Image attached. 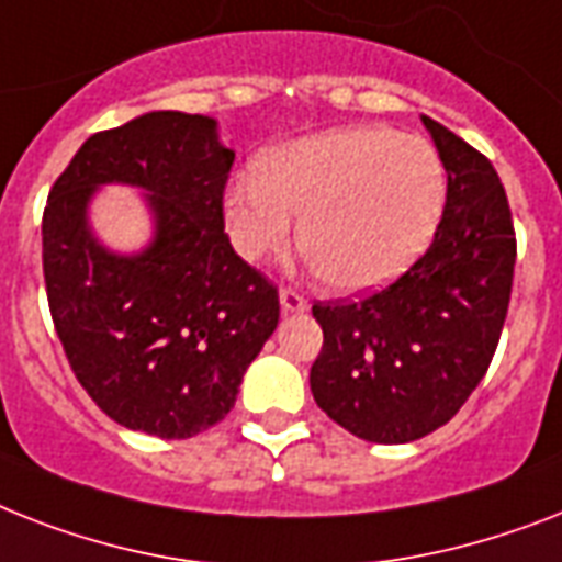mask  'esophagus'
Returning <instances> with one entry per match:
<instances>
[{
    "mask_svg": "<svg viewBox=\"0 0 562 562\" xmlns=\"http://www.w3.org/2000/svg\"><path fill=\"white\" fill-rule=\"evenodd\" d=\"M280 305L285 314H303L308 312V300L294 289H280Z\"/></svg>",
    "mask_w": 562,
    "mask_h": 562,
    "instance_id": "34e87169",
    "label": "esophagus"
}]
</instances>
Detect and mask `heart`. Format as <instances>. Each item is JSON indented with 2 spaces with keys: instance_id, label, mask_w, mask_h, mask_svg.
<instances>
[{
  "instance_id": "heart-1",
  "label": "heart",
  "mask_w": 562,
  "mask_h": 562,
  "mask_svg": "<svg viewBox=\"0 0 562 562\" xmlns=\"http://www.w3.org/2000/svg\"><path fill=\"white\" fill-rule=\"evenodd\" d=\"M447 172L424 138L344 126L289 140L225 190L227 234L250 262L280 257L300 218V250L326 285L381 289L422 257L441 222Z\"/></svg>"
}]
</instances>
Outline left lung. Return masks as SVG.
Returning <instances> with one entry per match:
<instances>
[{"label":"left lung","instance_id":"obj_1","mask_svg":"<svg viewBox=\"0 0 562 562\" xmlns=\"http://www.w3.org/2000/svg\"><path fill=\"white\" fill-rule=\"evenodd\" d=\"M447 172L432 245L390 289L360 303H317V407L375 445L439 430L485 378L508 314L517 239L494 164L422 115Z\"/></svg>","mask_w":562,"mask_h":562}]
</instances>
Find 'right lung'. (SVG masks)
<instances>
[{
    "label": "right lung",
    "instance_id": "right-lung-1",
    "mask_svg": "<svg viewBox=\"0 0 562 562\" xmlns=\"http://www.w3.org/2000/svg\"><path fill=\"white\" fill-rule=\"evenodd\" d=\"M234 149L218 121L147 112L91 135L54 181L43 271L54 328L94 404L158 439H190L231 413L241 375L280 323V296L225 234ZM142 190L144 249L115 251L90 225L100 186Z\"/></svg>",
    "mask_w": 562,
    "mask_h": 562
}]
</instances>
